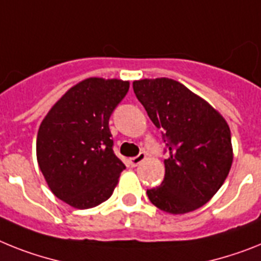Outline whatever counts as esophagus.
Listing matches in <instances>:
<instances>
[{
    "label": "esophagus",
    "instance_id": "obj_1",
    "mask_svg": "<svg viewBox=\"0 0 261 261\" xmlns=\"http://www.w3.org/2000/svg\"><path fill=\"white\" fill-rule=\"evenodd\" d=\"M146 154L144 152H141V154L138 155V156H134V158H130V164L133 166V167H137V166H139V164L142 163L143 161H146Z\"/></svg>",
    "mask_w": 261,
    "mask_h": 261
}]
</instances>
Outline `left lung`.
<instances>
[{"label":"left lung","instance_id":"1","mask_svg":"<svg viewBox=\"0 0 261 261\" xmlns=\"http://www.w3.org/2000/svg\"><path fill=\"white\" fill-rule=\"evenodd\" d=\"M134 93L170 150L162 185L147 190L150 201L172 215L208 203L233 161L227 120L205 99L170 78L133 82Z\"/></svg>","mask_w":261,"mask_h":261}]
</instances>
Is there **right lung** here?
Listing matches in <instances>:
<instances>
[{"label":"right lung","instance_id":"right-lung-1","mask_svg":"<svg viewBox=\"0 0 261 261\" xmlns=\"http://www.w3.org/2000/svg\"><path fill=\"white\" fill-rule=\"evenodd\" d=\"M128 81L90 76L70 87L41 122L37 162L57 198L76 210L106 201L124 164L115 156L109 119Z\"/></svg>","mask_w":261,"mask_h":261}]
</instances>
